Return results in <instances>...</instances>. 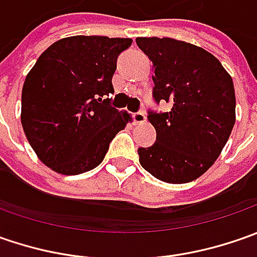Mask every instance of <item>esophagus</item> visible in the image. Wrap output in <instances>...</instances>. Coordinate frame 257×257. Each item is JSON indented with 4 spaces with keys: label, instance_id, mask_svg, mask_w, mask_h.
<instances>
[{
    "label": "esophagus",
    "instance_id": "esophagus-1",
    "mask_svg": "<svg viewBox=\"0 0 257 257\" xmlns=\"http://www.w3.org/2000/svg\"><path fill=\"white\" fill-rule=\"evenodd\" d=\"M133 120L136 124H142L146 121V113L144 111H137L133 113Z\"/></svg>",
    "mask_w": 257,
    "mask_h": 257
}]
</instances>
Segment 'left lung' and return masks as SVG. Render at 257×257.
<instances>
[{
  "mask_svg": "<svg viewBox=\"0 0 257 257\" xmlns=\"http://www.w3.org/2000/svg\"><path fill=\"white\" fill-rule=\"evenodd\" d=\"M136 43L153 63L156 103L170 111H149L156 143L139 149L144 170L173 184L207 172L222 153L236 121L232 77L202 47L174 38L139 37Z\"/></svg>",
  "mask_w": 257,
  "mask_h": 257,
  "instance_id": "1",
  "label": "left lung"
}]
</instances>
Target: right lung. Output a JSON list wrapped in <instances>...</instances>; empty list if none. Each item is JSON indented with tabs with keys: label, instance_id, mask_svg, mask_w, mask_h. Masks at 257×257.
I'll return each mask as SVG.
<instances>
[{
	"label": "right lung",
	"instance_id": "obj_1",
	"mask_svg": "<svg viewBox=\"0 0 257 257\" xmlns=\"http://www.w3.org/2000/svg\"><path fill=\"white\" fill-rule=\"evenodd\" d=\"M132 38L74 35L55 41L25 77L21 123L38 159L67 176L103 162L115 134L132 121L111 107L117 57Z\"/></svg>",
	"mask_w": 257,
	"mask_h": 257
}]
</instances>
